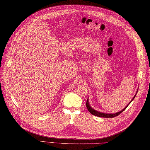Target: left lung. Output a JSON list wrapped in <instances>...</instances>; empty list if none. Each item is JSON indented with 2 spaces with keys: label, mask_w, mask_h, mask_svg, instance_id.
Listing matches in <instances>:
<instances>
[{
  "label": "left lung",
  "mask_w": 150,
  "mask_h": 150,
  "mask_svg": "<svg viewBox=\"0 0 150 150\" xmlns=\"http://www.w3.org/2000/svg\"><path fill=\"white\" fill-rule=\"evenodd\" d=\"M137 91H138V90H137ZM136 94H137V93H136ZM135 97H136V95H134V97H133V98H132V100L129 102V103L128 105H127V106H126L125 108H124L123 110H122L121 111H119V112L115 113H102V112H100V111H97V110H94L93 108H92L91 106L90 105V103H89V100H89L88 98L87 101H86V107H87V108H88V111H90V112L92 115H95V116H97V117H105V118H112V117H116V116H118L119 114H120L121 113H122V111H124V110H125L126 108L127 107H128V105H129L130 103H131L132 102L133 100V99H134Z\"/></svg>",
  "instance_id": "1"
}]
</instances>
